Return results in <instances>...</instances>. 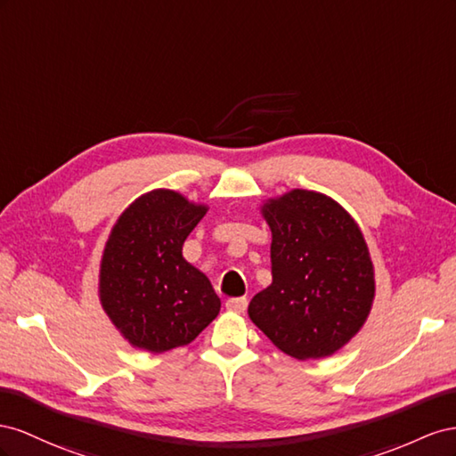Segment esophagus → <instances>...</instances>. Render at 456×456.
Listing matches in <instances>:
<instances>
[{
  "mask_svg": "<svg viewBox=\"0 0 456 456\" xmlns=\"http://www.w3.org/2000/svg\"><path fill=\"white\" fill-rule=\"evenodd\" d=\"M227 311H232V314H244L246 307H248V300L246 297H231V300L225 302Z\"/></svg>",
  "mask_w": 456,
  "mask_h": 456,
  "instance_id": "1",
  "label": "esophagus"
}]
</instances>
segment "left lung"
Listing matches in <instances>:
<instances>
[{"label":"left lung","mask_w":456,"mask_h":456,"mask_svg":"<svg viewBox=\"0 0 456 456\" xmlns=\"http://www.w3.org/2000/svg\"><path fill=\"white\" fill-rule=\"evenodd\" d=\"M273 282L248 305L256 327L297 361L336 354L365 324L374 265L365 237L344 208L315 191L269 199Z\"/></svg>","instance_id":"8db88e82"}]
</instances>
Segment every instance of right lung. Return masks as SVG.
<instances>
[{
	"mask_svg": "<svg viewBox=\"0 0 456 456\" xmlns=\"http://www.w3.org/2000/svg\"><path fill=\"white\" fill-rule=\"evenodd\" d=\"M208 212L170 189L141 194L116 219L99 269V300L134 347L164 354L191 344L217 314L212 282L183 257Z\"/></svg>",
	"mask_w": 456,
	"mask_h": 456,
	"instance_id": "obj_1",
	"label": "right lung"
}]
</instances>
